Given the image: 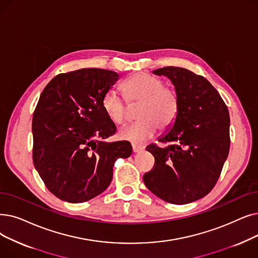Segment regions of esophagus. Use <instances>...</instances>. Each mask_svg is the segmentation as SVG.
I'll list each match as a JSON object with an SVG mask.
<instances>
[{"label":"esophagus","mask_w":258,"mask_h":258,"mask_svg":"<svg viewBox=\"0 0 258 258\" xmlns=\"http://www.w3.org/2000/svg\"><path fill=\"white\" fill-rule=\"evenodd\" d=\"M132 149H133V152L134 153H138L140 151H142L144 149L143 145H138V144H133L132 145Z\"/></svg>","instance_id":"34e87169"}]
</instances>
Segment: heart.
Returning <instances> with one entry per match:
<instances>
[{
	"mask_svg": "<svg viewBox=\"0 0 258 258\" xmlns=\"http://www.w3.org/2000/svg\"><path fill=\"white\" fill-rule=\"evenodd\" d=\"M121 92L130 106L139 104L136 114L139 121L119 132L123 140L134 143L147 141L158 127L161 131L171 127L180 111V99L176 89L147 73L131 76L122 83ZM102 108L115 125L120 126L126 122L127 106L116 92L108 91L103 96Z\"/></svg>",
	"mask_w": 258,
	"mask_h": 258,
	"instance_id": "1",
	"label": "heart"
}]
</instances>
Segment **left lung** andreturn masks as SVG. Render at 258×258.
I'll return each mask as SVG.
<instances>
[{
    "instance_id": "left-lung-1",
    "label": "left lung",
    "mask_w": 258,
    "mask_h": 258,
    "mask_svg": "<svg viewBox=\"0 0 258 258\" xmlns=\"http://www.w3.org/2000/svg\"><path fill=\"white\" fill-rule=\"evenodd\" d=\"M153 74L165 76L180 99L173 127L147 151L155 158L143 175L150 191L166 203L185 205L215 186L230 150V116L222 98L205 77L182 67L166 66Z\"/></svg>"
}]
</instances>
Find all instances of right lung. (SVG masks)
<instances>
[{
    "instance_id": "obj_1",
    "label": "right lung",
    "mask_w": 258,
    "mask_h": 258,
    "mask_svg": "<svg viewBox=\"0 0 258 258\" xmlns=\"http://www.w3.org/2000/svg\"><path fill=\"white\" fill-rule=\"evenodd\" d=\"M116 72L82 69L55 76L42 92L32 117V160L44 184L67 203L104 192L118 158L132 155L126 141L107 143L116 125L102 108Z\"/></svg>"
}]
</instances>
